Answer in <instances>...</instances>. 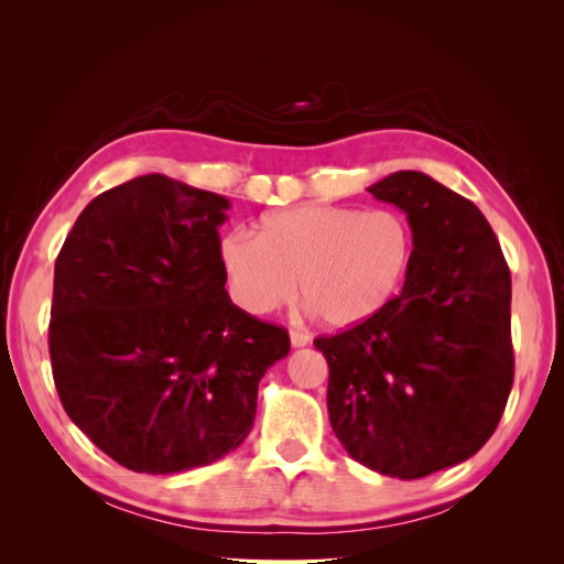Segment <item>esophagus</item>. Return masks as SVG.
<instances>
[{
    "instance_id": "1",
    "label": "esophagus",
    "mask_w": 564,
    "mask_h": 564,
    "mask_svg": "<svg viewBox=\"0 0 564 564\" xmlns=\"http://www.w3.org/2000/svg\"><path fill=\"white\" fill-rule=\"evenodd\" d=\"M289 338H292V346L294 348H301V346H308L311 344V336L305 334V332H299V329L289 332Z\"/></svg>"
}]
</instances>
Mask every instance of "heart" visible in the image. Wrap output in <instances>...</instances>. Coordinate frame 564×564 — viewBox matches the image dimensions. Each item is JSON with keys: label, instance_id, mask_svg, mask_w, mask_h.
<instances>
[{"label": "heart", "instance_id": "1", "mask_svg": "<svg viewBox=\"0 0 564 564\" xmlns=\"http://www.w3.org/2000/svg\"><path fill=\"white\" fill-rule=\"evenodd\" d=\"M412 228L398 212L311 204L270 214L259 237L232 230L218 256L235 303L265 315L303 303L332 329H352L383 313L412 263Z\"/></svg>", "mask_w": 564, "mask_h": 564}]
</instances>
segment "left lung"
<instances>
[{"instance_id":"left-lung-1","label":"left lung","mask_w":564,"mask_h":564,"mask_svg":"<svg viewBox=\"0 0 564 564\" xmlns=\"http://www.w3.org/2000/svg\"><path fill=\"white\" fill-rule=\"evenodd\" d=\"M369 193L400 207L414 251L402 294L373 319L317 336L340 445L381 475L416 480L480 452L513 388L510 270L466 197L421 172Z\"/></svg>"}]
</instances>
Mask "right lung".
<instances>
[{
  "label": "right lung",
  "instance_id": "right-lung-1",
  "mask_svg": "<svg viewBox=\"0 0 564 564\" xmlns=\"http://www.w3.org/2000/svg\"><path fill=\"white\" fill-rule=\"evenodd\" d=\"M230 202L162 174L94 197L54 270L48 355L61 404L119 466L169 475L237 449L289 334L226 292Z\"/></svg>",
  "mask_w": 564,
  "mask_h": 564
}]
</instances>
